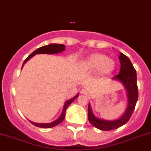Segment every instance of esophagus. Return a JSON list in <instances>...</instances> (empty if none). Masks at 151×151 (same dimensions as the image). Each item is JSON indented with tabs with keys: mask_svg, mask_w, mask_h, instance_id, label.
Listing matches in <instances>:
<instances>
[{
	"mask_svg": "<svg viewBox=\"0 0 151 151\" xmlns=\"http://www.w3.org/2000/svg\"><path fill=\"white\" fill-rule=\"evenodd\" d=\"M81 93L82 94H84V95H86V94L88 93V91H87V90L86 89H82L81 91Z\"/></svg>",
	"mask_w": 151,
	"mask_h": 151,
	"instance_id": "esophagus-1",
	"label": "esophagus"
}]
</instances>
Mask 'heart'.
<instances>
[{
    "mask_svg": "<svg viewBox=\"0 0 151 151\" xmlns=\"http://www.w3.org/2000/svg\"><path fill=\"white\" fill-rule=\"evenodd\" d=\"M85 67L90 70H99L103 74H107L113 70L115 63L106 55L98 53L94 54L86 59Z\"/></svg>",
    "mask_w": 151,
    "mask_h": 151,
    "instance_id": "obj_1",
    "label": "heart"
}]
</instances>
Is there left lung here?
Listing matches in <instances>:
<instances>
[{"label":"left lung","instance_id":"left-lung-1","mask_svg":"<svg viewBox=\"0 0 151 151\" xmlns=\"http://www.w3.org/2000/svg\"><path fill=\"white\" fill-rule=\"evenodd\" d=\"M121 69L119 74L115 75L113 79L119 80L124 85L128 97V108L120 119L115 121H105L96 118L88 106V120L94 127L103 131H111L122 126L132 117L136 103L138 99V88L137 84V74L132 62L126 55L121 53L119 55Z\"/></svg>","mask_w":151,"mask_h":151}]
</instances>
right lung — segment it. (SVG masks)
Segmentation results:
<instances>
[{
    "instance_id": "add662e5",
    "label": "right lung",
    "mask_w": 151,
    "mask_h": 151,
    "mask_svg": "<svg viewBox=\"0 0 151 151\" xmlns=\"http://www.w3.org/2000/svg\"><path fill=\"white\" fill-rule=\"evenodd\" d=\"M64 50H65V45L62 44H50L48 45H45V46L40 47L38 49H36V51H34L31 55L28 56V57L25 59L24 62H23V65H24L25 63L27 62L29 59H30L32 56H34L36 54H56V53H59V52H63ZM79 96V94H77L76 96H74V98H72L71 99H69L65 103V106H64V109H63L62 113H61V116H60L58 119L56 120V121L53 122L51 123H42V124H40V123H34L30 122L32 124H34L35 126L39 127V128H53V127L56 126L58 124H59L60 123L62 122L63 120L65 119V112H66L67 108L68 107V106L70 104H71V103L76 98Z\"/></svg>"
}]
</instances>
